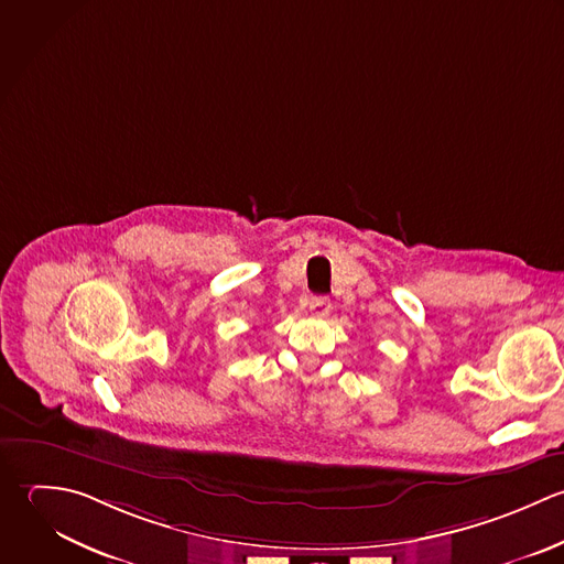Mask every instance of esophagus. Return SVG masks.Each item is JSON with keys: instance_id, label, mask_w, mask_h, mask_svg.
Returning <instances> with one entry per match:
<instances>
[{"instance_id": "esophagus-1", "label": "esophagus", "mask_w": 564, "mask_h": 564, "mask_svg": "<svg viewBox=\"0 0 564 564\" xmlns=\"http://www.w3.org/2000/svg\"><path fill=\"white\" fill-rule=\"evenodd\" d=\"M329 310H332V301L327 296H314L310 301V312L316 318H325L329 314Z\"/></svg>"}]
</instances>
